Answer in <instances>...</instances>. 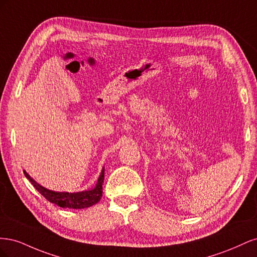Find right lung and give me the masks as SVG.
I'll return each mask as SVG.
<instances>
[{"mask_svg":"<svg viewBox=\"0 0 257 257\" xmlns=\"http://www.w3.org/2000/svg\"><path fill=\"white\" fill-rule=\"evenodd\" d=\"M25 176L29 179V181L33 184L34 188L40 192L42 195L49 200L50 203L57 205L62 208H69V209H84L89 208L93 205L97 204L103 196V183H104V173L105 168L103 167L102 173H100L96 185L94 188L76 193H68V192H54L44 188L41 184H38L33 178H31L30 175L23 170Z\"/></svg>","mask_w":257,"mask_h":257,"instance_id":"1","label":"right lung"}]
</instances>
